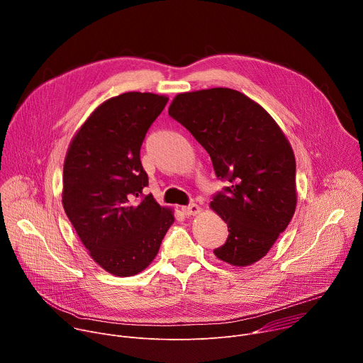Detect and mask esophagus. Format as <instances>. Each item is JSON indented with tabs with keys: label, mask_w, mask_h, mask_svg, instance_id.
I'll use <instances>...</instances> for the list:
<instances>
[{
	"label": "esophagus",
	"mask_w": 363,
	"mask_h": 363,
	"mask_svg": "<svg viewBox=\"0 0 363 363\" xmlns=\"http://www.w3.org/2000/svg\"><path fill=\"white\" fill-rule=\"evenodd\" d=\"M182 213L188 217L191 216H196L201 213V206L196 205V203H191V205H186V206H182Z\"/></svg>",
	"instance_id": "esophagus-1"
}]
</instances>
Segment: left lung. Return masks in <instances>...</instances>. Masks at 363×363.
I'll return each mask as SVG.
<instances>
[{"label": "left lung", "mask_w": 363, "mask_h": 363, "mask_svg": "<svg viewBox=\"0 0 363 363\" xmlns=\"http://www.w3.org/2000/svg\"><path fill=\"white\" fill-rule=\"evenodd\" d=\"M168 113L231 182L210 203L230 231L214 254L235 267L262 260L296 211V160L286 135L263 106L227 87L179 93Z\"/></svg>", "instance_id": "8db88e82"}]
</instances>
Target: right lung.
<instances>
[{"instance_id": "obj_1", "label": "right lung", "mask_w": 363, "mask_h": 363, "mask_svg": "<svg viewBox=\"0 0 363 363\" xmlns=\"http://www.w3.org/2000/svg\"><path fill=\"white\" fill-rule=\"evenodd\" d=\"M169 97L128 91L99 105L73 136L63 167V206L93 260L129 277L157 257L174 211L143 196L140 146ZM143 196L142 200L135 198Z\"/></svg>"}]
</instances>
